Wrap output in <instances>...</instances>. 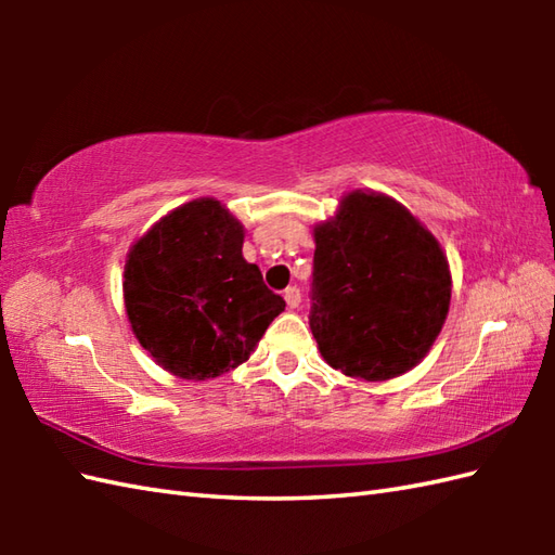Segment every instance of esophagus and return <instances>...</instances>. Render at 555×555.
<instances>
[{"label":"esophagus","instance_id":"obj_1","mask_svg":"<svg viewBox=\"0 0 555 555\" xmlns=\"http://www.w3.org/2000/svg\"><path fill=\"white\" fill-rule=\"evenodd\" d=\"M284 298H286V305H288V308H298L300 300H302V296H300V288H298V286H288V288L284 291Z\"/></svg>","mask_w":555,"mask_h":555}]
</instances>
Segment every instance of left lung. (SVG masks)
I'll use <instances>...</instances> for the list:
<instances>
[{
  "instance_id": "left-lung-1",
  "label": "left lung",
  "mask_w": 555,
  "mask_h": 555,
  "mask_svg": "<svg viewBox=\"0 0 555 555\" xmlns=\"http://www.w3.org/2000/svg\"><path fill=\"white\" fill-rule=\"evenodd\" d=\"M310 328L346 376L386 382L427 356L451 305L439 241L384 193L352 191L314 227Z\"/></svg>"
}]
</instances>
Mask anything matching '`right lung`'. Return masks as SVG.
Returning a JSON list of instances; mask_svg holds the SVG:
<instances>
[{
    "label": "right lung",
    "instance_id": "1",
    "mask_svg": "<svg viewBox=\"0 0 555 555\" xmlns=\"http://www.w3.org/2000/svg\"><path fill=\"white\" fill-rule=\"evenodd\" d=\"M243 223L215 197L162 217L135 241L124 269V302L135 338L181 379L235 370L286 302L243 257Z\"/></svg>",
    "mask_w": 555,
    "mask_h": 555
}]
</instances>
